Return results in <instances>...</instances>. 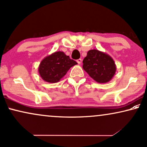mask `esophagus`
Segmentation results:
<instances>
[{
  "instance_id": "34e87169",
  "label": "esophagus",
  "mask_w": 147,
  "mask_h": 147,
  "mask_svg": "<svg viewBox=\"0 0 147 147\" xmlns=\"http://www.w3.org/2000/svg\"><path fill=\"white\" fill-rule=\"evenodd\" d=\"M81 62H82V60H81V59H79V60H77V62L79 64H81Z\"/></svg>"
}]
</instances>
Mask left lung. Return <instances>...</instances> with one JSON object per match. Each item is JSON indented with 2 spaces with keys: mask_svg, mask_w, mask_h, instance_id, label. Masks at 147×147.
<instances>
[{
  "mask_svg": "<svg viewBox=\"0 0 147 147\" xmlns=\"http://www.w3.org/2000/svg\"><path fill=\"white\" fill-rule=\"evenodd\" d=\"M83 63L85 71L99 83L109 82L116 72V65L112 57L97 49H91L87 52Z\"/></svg>",
  "mask_w": 147,
  "mask_h": 147,
  "instance_id": "1",
  "label": "left lung"
}]
</instances>
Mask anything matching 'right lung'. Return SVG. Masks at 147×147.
<instances>
[{"label": "right lung", "instance_id": "add662e5", "mask_svg": "<svg viewBox=\"0 0 147 147\" xmlns=\"http://www.w3.org/2000/svg\"><path fill=\"white\" fill-rule=\"evenodd\" d=\"M77 64L63 51H55L40 62L38 70L42 80L48 83L58 82L72 66Z\"/></svg>", "mask_w": 147, "mask_h": 147}]
</instances>
